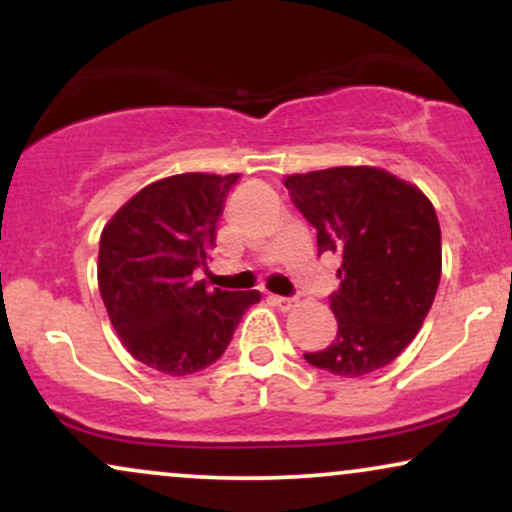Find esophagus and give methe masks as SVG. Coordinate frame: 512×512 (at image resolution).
<instances>
[{"instance_id": "1", "label": "esophagus", "mask_w": 512, "mask_h": 512, "mask_svg": "<svg viewBox=\"0 0 512 512\" xmlns=\"http://www.w3.org/2000/svg\"><path fill=\"white\" fill-rule=\"evenodd\" d=\"M272 301H274V305L279 310H291V308H296V301H293V298H286V296H272Z\"/></svg>"}]
</instances>
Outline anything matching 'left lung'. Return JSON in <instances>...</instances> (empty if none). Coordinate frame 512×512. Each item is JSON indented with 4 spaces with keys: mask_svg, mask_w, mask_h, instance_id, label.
Segmentation results:
<instances>
[{
    "mask_svg": "<svg viewBox=\"0 0 512 512\" xmlns=\"http://www.w3.org/2000/svg\"><path fill=\"white\" fill-rule=\"evenodd\" d=\"M284 185L317 231V252L342 255V284L330 296L337 337L305 361L342 378L387 366L416 337L438 291L443 257L431 199L370 166L298 173Z\"/></svg>",
    "mask_w": 512,
    "mask_h": 512,
    "instance_id": "left-lung-1",
    "label": "left lung"
}]
</instances>
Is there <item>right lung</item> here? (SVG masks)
I'll return each instance as SVG.
<instances>
[{
    "mask_svg": "<svg viewBox=\"0 0 512 512\" xmlns=\"http://www.w3.org/2000/svg\"><path fill=\"white\" fill-rule=\"evenodd\" d=\"M240 175L182 173L139 190L105 223L98 289L125 349L166 375L211 366L260 291L195 281L216 248V223Z\"/></svg>",
    "mask_w": 512,
    "mask_h": 512,
    "instance_id": "add662e5",
    "label": "right lung"
}]
</instances>
